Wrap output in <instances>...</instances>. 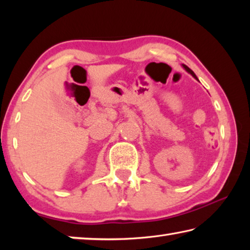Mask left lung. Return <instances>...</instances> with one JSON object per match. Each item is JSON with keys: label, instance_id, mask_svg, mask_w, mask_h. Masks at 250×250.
I'll list each match as a JSON object with an SVG mask.
<instances>
[{"label": "left lung", "instance_id": "obj_1", "mask_svg": "<svg viewBox=\"0 0 250 250\" xmlns=\"http://www.w3.org/2000/svg\"><path fill=\"white\" fill-rule=\"evenodd\" d=\"M183 67H184V68H185V70H186V71H188V73H189V74H191V75L193 76V77H194V78H195V79H197V77H196V75H195V74H194V71H193L192 69H189V68H188V66H186V65H183Z\"/></svg>", "mask_w": 250, "mask_h": 250}]
</instances>
